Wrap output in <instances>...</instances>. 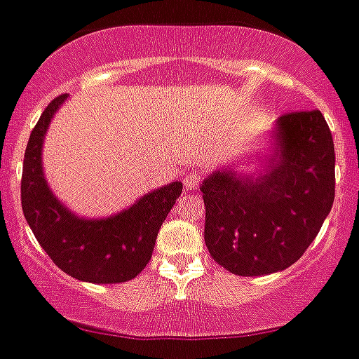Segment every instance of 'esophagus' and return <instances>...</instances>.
<instances>
[{
	"mask_svg": "<svg viewBox=\"0 0 359 359\" xmlns=\"http://www.w3.org/2000/svg\"><path fill=\"white\" fill-rule=\"evenodd\" d=\"M202 182V173L198 170H188L184 173V188L191 191V189H197L198 184Z\"/></svg>",
	"mask_w": 359,
	"mask_h": 359,
	"instance_id": "esophagus-1",
	"label": "esophagus"
}]
</instances>
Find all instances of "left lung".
<instances>
[{
    "mask_svg": "<svg viewBox=\"0 0 359 359\" xmlns=\"http://www.w3.org/2000/svg\"><path fill=\"white\" fill-rule=\"evenodd\" d=\"M280 158L262 179L217 171L202 184L208 251L229 273L262 276L292 266L334 202V142L320 110L283 114Z\"/></svg>",
    "mask_w": 359,
    "mask_h": 359,
    "instance_id": "obj_1",
    "label": "left lung"
}]
</instances>
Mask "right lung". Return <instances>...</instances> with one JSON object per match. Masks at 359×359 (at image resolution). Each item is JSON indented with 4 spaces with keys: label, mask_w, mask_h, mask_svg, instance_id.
Instances as JSON below:
<instances>
[{
    "label": "right lung",
    "mask_w": 359,
    "mask_h": 359,
    "mask_svg": "<svg viewBox=\"0 0 359 359\" xmlns=\"http://www.w3.org/2000/svg\"><path fill=\"white\" fill-rule=\"evenodd\" d=\"M67 95L45 108L25 149L21 205L34 236L55 266L83 282L121 283L135 278L151 258L164 218L182 184L144 195L130 210L106 220L77 218L57 202L43 177L41 144L50 119Z\"/></svg>",
    "instance_id": "1"
}]
</instances>
